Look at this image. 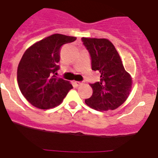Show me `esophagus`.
<instances>
[{
	"mask_svg": "<svg viewBox=\"0 0 158 158\" xmlns=\"http://www.w3.org/2000/svg\"><path fill=\"white\" fill-rule=\"evenodd\" d=\"M74 84H75V85H76L77 87H78V86H80V85H83V82H81V81H75Z\"/></svg>",
	"mask_w": 158,
	"mask_h": 158,
	"instance_id": "34e87169",
	"label": "esophagus"
}]
</instances>
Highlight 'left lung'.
<instances>
[{
    "label": "left lung",
    "instance_id": "left-lung-1",
    "mask_svg": "<svg viewBox=\"0 0 158 158\" xmlns=\"http://www.w3.org/2000/svg\"><path fill=\"white\" fill-rule=\"evenodd\" d=\"M83 44L92 59V69L100 73V80L90 84L93 95L85 100L97 111L115 110L126 101L132 85V78L125 70L120 56L107 39L85 38Z\"/></svg>",
    "mask_w": 158,
    "mask_h": 158
}]
</instances>
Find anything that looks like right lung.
<instances>
[{
    "instance_id": "add662e5",
    "label": "right lung",
    "mask_w": 158,
    "mask_h": 158,
    "mask_svg": "<svg viewBox=\"0 0 158 158\" xmlns=\"http://www.w3.org/2000/svg\"><path fill=\"white\" fill-rule=\"evenodd\" d=\"M76 37L54 34L31 46L25 51L17 69V82L26 100L40 109L59 105L73 89L69 81L58 78L57 70L60 49Z\"/></svg>"
}]
</instances>
